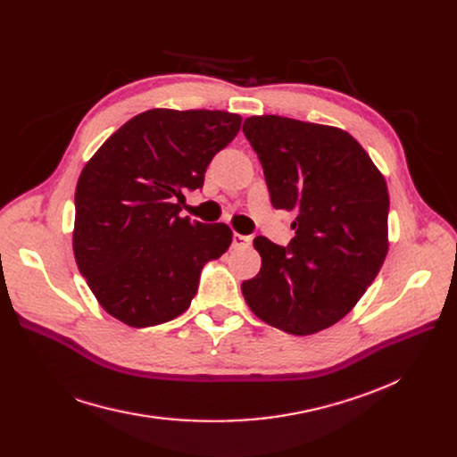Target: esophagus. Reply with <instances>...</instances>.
Here are the masks:
<instances>
[{
  "mask_svg": "<svg viewBox=\"0 0 457 457\" xmlns=\"http://www.w3.org/2000/svg\"><path fill=\"white\" fill-rule=\"evenodd\" d=\"M252 243V237L241 235V233H233V246L235 248H246Z\"/></svg>",
  "mask_w": 457,
  "mask_h": 457,
  "instance_id": "esophagus-1",
  "label": "esophagus"
}]
</instances>
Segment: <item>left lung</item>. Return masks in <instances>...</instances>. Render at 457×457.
Instances as JSON below:
<instances>
[{
    "label": "left lung",
    "instance_id": "1",
    "mask_svg": "<svg viewBox=\"0 0 457 457\" xmlns=\"http://www.w3.org/2000/svg\"><path fill=\"white\" fill-rule=\"evenodd\" d=\"M243 131L272 205L296 212L287 248L253 238L261 270L243 281V296L262 322L313 335L350 313L386 261V178L341 128L262 114L246 118Z\"/></svg>",
    "mask_w": 457,
    "mask_h": 457
}]
</instances>
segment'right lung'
Masks as SVG:
<instances>
[{
    "label": "right lung",
    "mask_w": 457,
    "mask_h": 457,
    "mask_svg": "<svg viewBox=\"0 0 457 457\" xmlns=\"http://www.w3.org/2000/svg\"><path fill=\"white\" fill-rule=\"evenodd\" d=\"M226 111H144L85 164L76 187L71 246L107 313L131 328L179 317L200 272L231 245L229 226L179 216L183 190L200 188L216 152L241 129Z\"/></svg>",
    "instance_id": "right-lung-1"
}]
</instances>
